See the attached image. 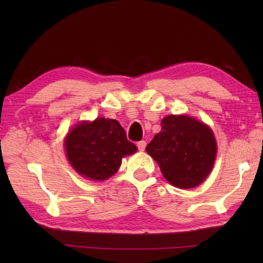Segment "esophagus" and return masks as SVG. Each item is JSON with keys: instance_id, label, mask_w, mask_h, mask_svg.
Returning <instances> with one entry per match:
<instances>
[{"instance_id": "obj_1", "label": "esophagus", "mask_w": 263, "mask_h": 263, "mask_svg": "<svg viewBox=\"0 0 263 263\" xmlns=\"http://www.w3.org/2000/svg\"><path fill=\"white\" fill-rule=\"evenodd\" d=\"M137 147H138V149L140 151V152H142V151H144L145 147H146V141H145V140L138 141V142H137Z\"/></svg>"}]
</instances>
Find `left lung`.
<instances>
[{"instance_id": "obj_1", "label": "left lung", "mask_w": 263, "mask_h": 263, "mask_svg": "<svg viewBox=\"0 0 263 263\" xmlns=\"http://www.w3.org/2000/svg\"><path fill=\"white\" fill-rule=\"evenodd\" d=\"M169 183L194 188L206 179L216 159L217 146L210 127L189 116H167L161 131L146 146Z\"/></svg>"}]
</instances>
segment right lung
I'll return each mask as SVG.
<instances>
[{
  "mask_svg": "<svg viewBox=\"0 0 263 263\" xmlns=\"http://www.w3.org/2000/svg\"><path fill=\"white\" fill-rule=\"evenodd\" d=\"M68 161L79 174L92 181H103L118 171L122 159L137 151L116 119L97 118L81 123L65 141Z\"/></svg>",
  "mask_w": 263,
  "mask_h": 263,
  "instance_id": "add662e5",
  "label": "right lung"
}]
</instances>
